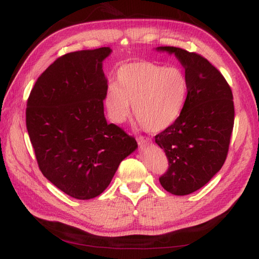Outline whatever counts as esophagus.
Segmentation results:
<instances>
[{"label":"esophagus","mask_w":259,"mask_h":259,"mask_svg":"<svg viewBox=\"0 0 259 259\" xmlns=\"http://www.w3.org/2000/svg\"><path fill=\"white\" fill-rule=\"evenodd\" d=\"M149 142H150V140L148 138H144V137H140V138H138L139 146H147Z\"/></svg>","instance_id":"34e87169"}]
</instances>
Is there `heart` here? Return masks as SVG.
<instances>
[{
  "label": "heart",
  "mask_w": 259,
  "mask_h": 259,
  "mask_svg": "<svg viewBox=\"0 0 259 259\" xmlns=\"http://www.w3.org/2000/svg\"><path fill=\"white\" fill-rule=\"evenodd\" d=\"M188 80L178 68H166L152 62L124 64L117 72V84H109L104 106L115 123L134 115L145 130L156 134L172 125L183 112Z\"/></svg>",
  "instance_id": "heart-1"
}]
</instances>
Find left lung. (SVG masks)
I'll return each mask as SVG.
<instances>
[{
  "mask_svg": "<svg viewBox=\"0 0 259 259\" xmlns=\"http://www.w3.org/2000/svg\"><path fill=\"white\" fill-rule=\"evenodd\" d=\"M156 50L177 58L188 80L180 117L155 137L169 161L159 181L170 194L185 196L205 186L226 160L234 126L233 93L223 74L199 54L175 47Z\"/></svg>",
  "mask_w": 259,
  "mask_h": 259,
  "instance_id": "obj_1",
  "label": "left lung"
}]
</instances>
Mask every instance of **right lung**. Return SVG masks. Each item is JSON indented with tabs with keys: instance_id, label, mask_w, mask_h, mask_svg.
Here are the masks:
<instances>
[{
	"instance_id": "right-lung-1",
	"label": "right lung",
	"mask_w": 259,
	"mask_h": 259,
	"mask_svg": "<svg viewBox=\"0 0 259 259\" xmlns=\"http://www.w3.org/2000/svg\"><path fill=\"white\" fill-rule=\"evenodd\" d=\"M109 47L71 52L38 76L26 104V129L43 176L75 199L99 196L137 141L104 117L102 62Z\"/></svg>"
}]
</instances>
